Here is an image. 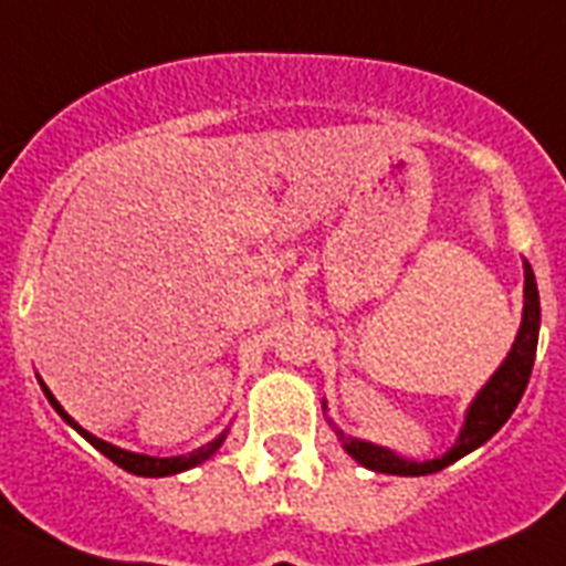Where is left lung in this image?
<instances>
[{
    "label": "left lung",
    "instance_id": "obj_1",
    "mask_svg": "<svg viewBox=\"0 0 566 566\" xmlns=\"http://www.w3.org/2000/svg\"><path fill=\"white\" fill-rule=\"evenodd\" d=\"M538 327H541V302H538V284H535L533 268L524 261V319H521V331H517V339L512 345L510 356L503 359V365L495 371V377L489 379L483 391L474 397L472 408H469L467 422H463V431H460L458 443L437 460H426V463H417V460H402L397 458L388 449H379V446L363 443V440H354V437H345L342 431L336 434L342 437L345 443V452L363 463L365 469H374V472L382 474H431L440 472V469L452 467L454 460H460L463 454L474 452L478 446H483L489 437L501 429L503 422L510 420L515 406L521 402L526 391V382H530V374H533L535 363V348H538Z\"/></svg>",
    "mask_w": 566,
    "mask_h": 566
}]
</instances>
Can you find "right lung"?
Here are the masks:
<instances>
[{"mask_svg":"<svg viewBox=\"0 0 566 566\" xmlns=\"http://www.w3.org/2000/svg\"><path fill=\"white\" fill-rule=\"evenodd\" d=\"M42 391H45V397H49L51 406L56 408V415L63 417V420L69 422V426H74V429H77L80 434H83L85 440H88V443L94 446V449H97V452L106 454V458L112 460V463H117V467L126 469V472L144 474V478H164V474H178V472H184V469L198 467V463H203V460L210 458V454H216L218 446H221V440H224V434H221V437H216L212 443L201 446V449H195L192 454H180V458H149V454L126 452V449H117V446H112V443H106V440H99V437L88 434V431H85L83 426H77V422L71 420L69 415H65L63 406H60V402L54 400V394H51L49 388L42 386Z\"/></svg>","mask_w":566,"mask_h":566,"instance_id":"1","label":"right lung"}]
</instances>
